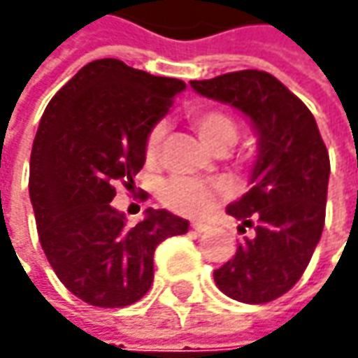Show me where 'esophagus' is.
<instances>
[{
    "mask_svg": "<svg viewBox=\"0 0 358 358\" xmlns=\"http://www.w3.org/2000/svg\"><path fill=\"white\" fill-rule=\"evenodd\" d=\"M191 227H193V231H197V233H205L209 229V225H205V223H193Z\"/></svg>",
    "mask_w": 358,
    "mask_h": 358,
    "instance_id": "esophagus-1",
    "label": "esophagus"
}]
</instances>
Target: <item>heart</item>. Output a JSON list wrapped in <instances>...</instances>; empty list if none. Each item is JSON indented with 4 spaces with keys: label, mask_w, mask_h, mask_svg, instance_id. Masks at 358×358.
Returning <instances> with one entry per match:
<instances>
[{
    "label": "heart",
    "mask_w": 358,
    "mask_h": 358,
    "mask_svg": "<svg viewBox=\"0 0 358 358\" xmlns=\"http://www.w3.org/2000/svg\"><path fill=\"white\" fill-rule=\"evenodd\" d=\"M189 121L199 133L201 141L207 145L209 149L217 147H231L239 137V129L235 125V121L221 113V111H191ZM165 137V127L157 125L153 127L149 137H147V159L153 161L159 155V149ZM159 197L163 201V205H167L171 211L179 215H201L205 213L211 203L217 197V189L207 183H201L195 179H183V177H175L169 179L161 185Z\"/></svg>",
    "instance_id": "1"
}]
</instances>
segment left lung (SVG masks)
I'll return each mask as SVG.
<instances>
[{
  "mask_svg": "<svg viewBox=\"0 0 358 358\" xmlns=\"http://www.w3.org/2000/svg\"><path fill=\"white\" fill-rule=\"evenodd\" d=\"M191 87L241 111L257 135L251 189L227 207L241 231L253 227L255 235L241 241L213 279L241 303L275 301L301 279L321 239L329 151L307 105L267 71L243 69Z\"/></svg>",
  "mask_w": 358,
  "mask_h": 358,
  "instance_id": "obj_1",
  "label": "left lung"
}]
</instances>
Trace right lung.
Wrapping results in <instances>:
<instances>
[{
	"instance_id": "1",
	"label": "right lung",
	"mask_w": 358,
	"mask_h": 358,
	"mask_svg": "<svg viewBox=\"0 0 358 358\" xmlns=\"http://www.w3.org/2000/svg\"><path fill=\"white\" fill-rule=\"evenodd\" d=\"M185 83L119 59L81 67L43 111L29 161V199L41 249L59 281L93 307H127L153 282L161 241L185 235L189 221L145 209L125 225L111 205L115 185L133 183L145 145Z\"/></svg>"
}]
</instances>
